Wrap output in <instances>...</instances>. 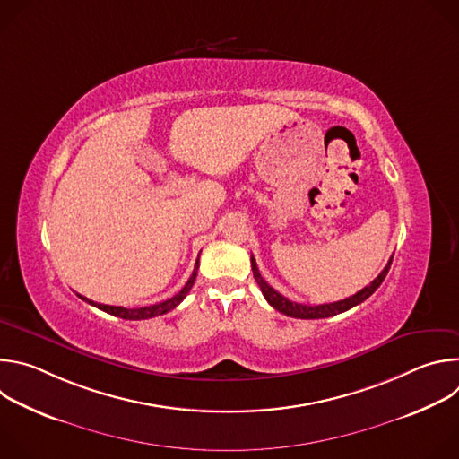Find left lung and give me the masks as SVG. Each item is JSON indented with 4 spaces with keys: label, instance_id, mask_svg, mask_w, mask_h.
Returning <instances> with one entry per match:
<instances>
[{
    "label": "left lung",
    "instance_id": "obj_1",
    "mask_svg": "<svg viewBox=\"0 0 459 459\" xmlns=\"http://www.w3.org/2000/svg\"><path fill=\"white\" fill-rule=\"evenodd\" d=\"M250 264H252V273H254V280L257 281L261 292H264L265 299L269 301L271 307H274L276 310H280L281 314L285 316H290V317H299V319H319V317H331V316H336V314H342L359 303H363L368 296H372L376 292V289L383 283L385 276L388 274V269H390V264H392V257L388 259L386 267L379 273V276L370 283L367 285L365 289H361L359 292H356L354 296L351 298H345L342 301H334V303H323V305H303V303H296V301H290L289 298L281 296L278 290H274L264 278H261L259 271H257V265H255V259L250 255Z\"/></svg>",
    "mask_w": 459,
    "mask_h": 459
}]
</instances>
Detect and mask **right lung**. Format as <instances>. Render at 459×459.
Wrapping results in <instances>:
<instances>
[{"instance_id":"add662e5","label":"right lung","mask_w":459,"mask_h":459,"mask_svg":"<svg viewBox=\"0 0 459 459\" xmlns=\"http://www.w3.org/2000/svg\"><path fill=\"white\" fill-rule=\"evenodd\" d=\"M198 261H200V257H198ZM198 261H195V267H194L192 276L188 278L186 285H185L176 296H172L170 299H165V301L156 303V305L138 307V308H125V307H112V305L96 303V301H92V299H89V298H85V296H80V294H78V296H80L83 301H87L89 305H94V307H98L100 310H103V312H107V314H112V316H116V317H123V319H149V317H156V316H161V314L170 312L172 308H176V307L185 299V296L188 294V290H190L192 285H194L195 274H198V267H200Z\"/></svg>"}]
</instances>
